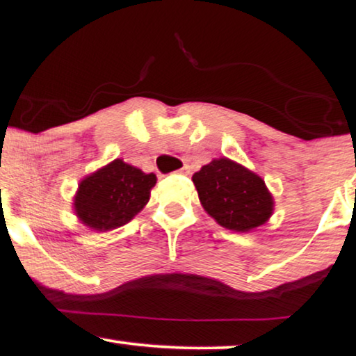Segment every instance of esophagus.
<instances>
[{"instance_id":"34e87169","label":"esophagus","mask_w":356,"mask_h":356,"mask_svg":"<svg viewBox=\"0 0 356 356\" xmlns=\"http://www.w3.org/2000/svg\"><path fill=\"white\" fill-rule=\"evenodd\" d=\"M177 174H180V176H190V168L188 166H184V168H180L179 171H176Z\"/></svg>"}]
</instances>
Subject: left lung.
Masks as SVG:
<instances>
[{
  "label": "left lung",
  "mask_w": 356,
  "mask_h": 356,
  "mask_svg": "<svg viewBox=\"0 0 356 356\" xmlns=\"http://www.w3.org/2000/svg\"><path fill=\"white\" fill-rule=\"evenodd\" d=\"M192 180L204 211L219 226L250 232L271 218L274 200L264 180L232 159H213Z\"/></svg>",
  "instance_id": "8db88e82"
}]
</instances>
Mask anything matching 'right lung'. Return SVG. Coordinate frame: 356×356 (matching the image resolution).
Returning a JSON list of instances; mask_svg holds the SVG:
<instances>
[{
  "mask_svg": "<svg viewBox=\"0 0 356 356\" xmlns=\"http://www.w3.org/2000/svg\"><path fill=\"white\" fill-rule=\"evenodd\" d=\"M156 184L154 174L114 159L80 180L74 211L85 226L104 232L127 224L142 211Z\"/></svg>",
  "mask_w": 356,
  "mask_h": 356,
  "instance_id": "obj_1",
  "label": "right lung"
}]
</instances>
